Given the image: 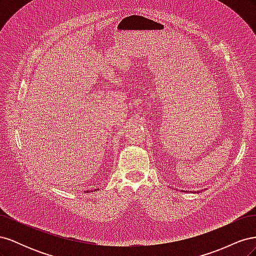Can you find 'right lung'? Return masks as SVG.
Wrapping results in <instances>:
<instances>
[{
    "mask_svg": "<svg viewBox=\"0 0 256 256\" xmlns=\"http://www.w3.org/2000/svg\"><path fill=\"white\" fill-rule=\"evenodd\" d=\"M95 191H96V190H95Z\"/></svg>",
    "mask_w": 256,
    "mask_h": 256,
    "instance_id": "right-lung-1",
    "label": "right lung"
}]
</instances>
